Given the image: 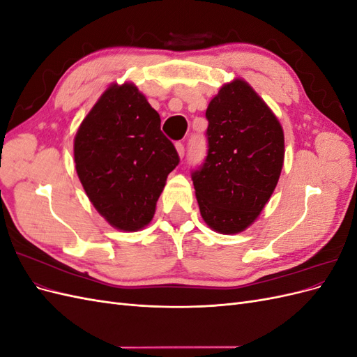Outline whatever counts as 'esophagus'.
Returning <instances> with one entry per match:
<instances>
[{"label":"esophagus","mask_w":357,"mask_h":357,"mask_svg":"<svg viewBox=\"0 0 357 357\" xmlns=\"http://www.w3.org/2000/svg\"><path fill=\"white\" fill-rule=\"evenodd\" d=\"M176 149H177V153H178L180 158L185 156V144H183L181 142H178V143H176Z\"/></svg>","instance_id":"34e87169"}]
</instances>
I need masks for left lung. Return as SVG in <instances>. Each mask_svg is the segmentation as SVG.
<instances>
[{
  "label": "left lung",
  "mask_w": 357,
  "mask_h": 357,
  "mask_svg": "<svg viewBox=\"0 0 357 357\" xmlns=\"http://www.w3.org/2000/svg\"><path fill=\"white\" fill-rule=\"evenodd\" d=\"M208 150L192 172L204 222L219 234L248 228L271 198L282 174L284 134L250 84H223L205 112Z\"/></svg>",
  "instance_id": "1"
}]
</instances>
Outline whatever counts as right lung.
<instances>
[{
	"label": "right lung",
	"instance_id": "obj_1",
	"mask_svg": "<svg viewBox=\"0 0 357 357\" xmlns=\"http://www.w3.org/2000/svg\"><path fill=\"white\" fill-rule=\"evenodd\" d=\"M74 162L96 211L113 228L134 232L152 222L180 158L137 86L114 83L83 119L74 138Z\"/></svg>",
	"mask_w": 357,
	"mask_h": 357
}]
</instances>
